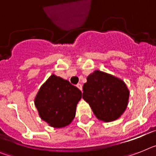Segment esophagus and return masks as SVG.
<instances>
[{
  "label": "esophagus",
  "mask_w": 156,
  "mask_h": 156,
  "mask_svg": "<svg viewBox=\"0 0 156 156\" xmlns=\"http://www.w3.org/2000/svg\"><path fill=\"white\" fill-rule=\"evenodd\" d=\"M76 87H78V88H79L80 91H82V84H80V83H78V84L76 85Z\"/></svg>",
  "instance_id": "1"
}]
</instances>
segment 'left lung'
I'll return each instance as SVG.
<instances>
[{"mask_svg":"<svg viewBox=\"0 0 156 156\" xmlns=\"http://www.w3.org/2000/svg\"><path fill=\"white\" fill-rule=\"evenodd\" d=\"M83 91V100L105 123L119 119L128 104L130 92L124 81L102 71L95 70L87 77Z\"/></svg>","mask_w":156,"mask_h":156,"instance_id":"obj_1","label":"left lung"}]
</instances>
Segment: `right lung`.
Listing matches in <instances>:
<instances>
[{"instance_id":"right-lung-1","label":"right lung","mask_w":156,"mask_h":156,"mask_svg":"<svg viewBox=\"0 0 156 156\" xmlns=\"http://www.w3.org/2000/svg\"><path fill=\"white\" fill-rule=\"evenodd\" d=\"M81 96L80 90L69 80L52 74L40 87L34 104L41 119L50 127L62 128L75 118Z\"/></svg>"}]
</instances>
